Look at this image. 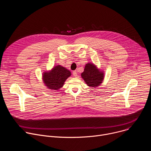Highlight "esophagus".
<instances>
[{"label": "esophagus", "instance_id": "34e87169", "mask_svg": "<svg viewBox=\"0 0 151 151\" xmlns=\"http://www.w3.org/2000/svg\"><path fill=\"white\" fill-rule=\"evenodd\" d=\"M73 75L74 77H76V76H77V72H76V70L73 72Z\"/></svg>", "mask_w": 151, "mask_h": 151}]
</instances>
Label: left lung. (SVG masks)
Instances as JSON below:
<instances>
[{"instance_id":"obj_1","label":"left lung","mask_w":151,"mask_h":151,"mask_svg":"<svg viewBox=\"0 0 151 151\" xmlns=\"http://www.w3.org/2000/svg\"><path fill=\"white\" fill-rule=\"evenodd\" d=\"M104 73L97 68L94 63H88L85 64L83 72L81 73V77L86 84L93 88L99 87L103 82Z\"/></svg>"}]
</instances>
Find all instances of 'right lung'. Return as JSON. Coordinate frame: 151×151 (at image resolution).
Wrapping results in <instances>:
<instances>
[{"instance_id":"add662e5","label":"right lung","mask_w":151,"mask_h":151,"mask_svg":"<svg viewBox=\"0 0 151 151\" xmlns=\"http://www.w3.org/2000/svg\"><path fill=\"white\" fill-rule=\"evenodd\" d=\"M70 76V70L60 65H57L51 70L43 72L42 80L48 89L57 91L63 87Z\"/></svg>"}]
</instances>
